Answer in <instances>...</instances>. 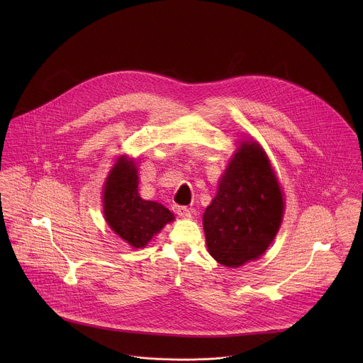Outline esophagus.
<instances>
[{
	"instance_id": "obj_1",
	"label": "esophagus",
	"mask_w": 363,
	"mask_h": 363,
	"mask_svg": "<svg viewBox=\"0 0 363 363\" xmlns=\"http://www.w3.org/2000/svg\"><path fill=\"white\" fill-rule=\"evenodd\" d=\"M172 210H174V213L175 214H178L179 217H182V218H189L191 217V211L186 208V206H182V205H174L172 206Z\"/></svg>"
}]
</instances>
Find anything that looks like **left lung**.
Segmentation results:
<instances>
[{
  "instance_id": "left-lung-1",
  "label": "left lung",
  "mask_w": 363,
  "mask_h": 363,
  "mask_svg": "<svg viewBox=\"0 0 363 363\" xmlns=\"http://www.w3.org/2000/svg\"><path fill=\"white\" fill-rule=\"evenodd\" d=\"M283 210V195L266 153L255 142H242L202 217L210 254L227 267L258 258L274 240Z\"/></svg>"
}]
</instances>
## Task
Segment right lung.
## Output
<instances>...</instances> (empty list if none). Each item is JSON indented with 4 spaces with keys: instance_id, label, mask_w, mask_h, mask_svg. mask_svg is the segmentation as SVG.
I'll use <instances>...</instances> for the list:
<instances>
[{
    "instance_id": "right-lung-1",
    "label": "right lung",
    "mask_w": 363,
    "mask_h": 363,
    "mask_svg": "<svg viewBox=\"0 0 363 363\" xmlns=\"http://www.w3.org/2000/svg\"><path fill=\"white\" fill-rule=\"evenodd\" d=\"M105 217L111 228L132 247L147 241L174 220L162 203L145 201L138 192V171L132 161L121 158L105 184Z\"/></svg>"
}]
</instances>
